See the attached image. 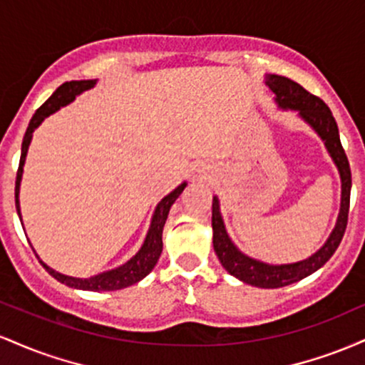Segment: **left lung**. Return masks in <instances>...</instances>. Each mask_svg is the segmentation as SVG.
Returning a JSON list of instances; mask_svg holds the SVG:
<instances>
[{
	"mask_svg": "<svg viewBox=\"0 0 365 365\" xmlns=\"http://www.w3.org/2000/svg\"><path fill=\"white\" fill-rule=\"evenodd\" d=\"M264 81L274 94V103L278 104L279 110L297 111L300 118L321 137L326 150H328L334 166L338 168L341 180L340 215H338L336 225H334L328 240L311 257L292 264H267L249 257L242 250H238V247L233 244L225 228L220 199L216 195L212 197V247H215V252L220 259L221 266L240 282L252 284V287L282 288L316 273L319 267L329 261L331 255L338 249L343 233H345L346 220H349L351 173L349 159H346L345 150L341 148L338 125L333 118V113L326 106V103L317 96L305 91L300 83L282 77V75L269 73L266 75Z\"/></svg>",
	"mask_w": 365,
	"mask_h": 365,
	"instance_id": "8db88e82",
	"label": "left lung"
}]
</instances>
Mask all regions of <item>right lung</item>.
<instances>
[{"instance_id": "right-lung-1", "label": "right lung", "mask_w": 365, "mask_h": 365, "mask_svg": "<svg viewBox=\"0 0 365 365\" xmlns=\"http://www.w3.org/2000/svg\"><path fill=\"white\" fill-rule=\"evenodd\" d=\"M96 83H98L96 78L94 81L65 82L63 86H60L53 92L51 98H49L48 101H46L43 106L34 113V116H32L31 123H29L27 127V132H25L24 135L22 156H20V165H19V171H16V182H15V206H16V212H19L20 221H22V215H20V200H19L20 183H22L24 165H25V158H27L29 145H31V140H32V133H34V130L43 123L44 118H48L49 115L56 113L60 108L75 101L77 96H81L82 92L92 89ZM185 187H187V182L180 183L175 190H171L168 195H165L161 200H159L156 209H154L153 212V217H150V226L148 230V235H145V240L139 249V252L133 255V257H130L125 264L115 267V269L104 271V273L94 274L91 276V278H73V276L58 273V271H54L53 267H49L48 264H44L43 261L39 262L43 264L44 269L48 271L54 279H58V282L66 284V287L70 288H77V290L113 292V290L127 288L130 284L139 283L140 279L145 278V276L154 269V266H156L159 255H161V250H163V228H165L170 207L173 206V202L178 199ZM37 259H39V255H37Z\"/></svg>"}]
</instances>
